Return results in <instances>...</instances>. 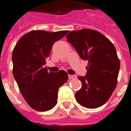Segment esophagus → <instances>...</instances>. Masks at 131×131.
Listing matches in <instances>:
<instances>
[{
  "label": "esophagus",
  "mask_w": 131,
  "mask_h": 131,
  "mask_svg": "<svg viewBox=\"0 0 131 131\" xmlns=\"http://www.w3.org/2000/svg\"><path fill=\"white\" fill-rule=\"evenodd\" d=\"M68 78L72 79L76 78V76H75V75H71V74H69V75H68Z\"/></svg>",
  "instance_id": "esophagus-1"
}]
</instances>
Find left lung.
<instances>
[{
	"label": "left lung",
	"instance_id": "obj_1",
	"mask_svg": "<svg viewBox=\"0 0 131 131\" xmlns=\"http://www.w3.org/2000/svg\"><path fill=\"white\" fill-rule=\"evenodd\" d=\"M66 38L80 57L88 61L86 76L78 77L82 85L75 93L77 102L88 108L100 107L111 97L117 83L120 61L115 48L108 38L93 29L72 31Z\"/></svg>",
	"mask_w": 131,
	"mask_h": 131
}]
</instances>
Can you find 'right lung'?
Wrapping results in <instances>:
<instances>
[{"label": "right lung", "instance_id": "right-lung-1", "mask_svg": "<svg viewBox=\"0 0 131 131\" xmlns=\"http://www.w3.org/2000/svg\"><path fill=\"white\" fill-rule=\"evenodd\" d=\"M68 32L33 30L24 34L14 48L13 75L25 100L36 111L43 112L54 108L59 88L68 81L66 71L48 72L43 66L53 44Z\"/></svg>", "mask_w": 131, "mask_h": 131}]
</instances>
